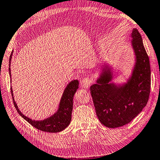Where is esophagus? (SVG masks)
I'll return each mask as SVG.
<instances>
[{"mask_svg":"<svg viewBox=\"0 0 160 160\" xmlns=\"http://www.w3.org/2000/svg\"><path fill=\"white\" fill-rule=\"evenodd\" d=\"M92 82V81L91 80V78H83L82 81H81V85H82V88H88L89 86L91 85Z\"/></svg>","mask_w":160,"mask_h":160,"instance_id":"esophagus-1","label":"esophagus"}]
</instances>
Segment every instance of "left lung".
I'll return each instance as SVG.
<instances>
[{"label":"left lung","instance_id":"obj_1","mask_svg":"<svg viewBox=\"0 0 160 160\" xmlns=\"http://www.w3.org/2000/svg\"><path fill=\"white\" fill-rule=\"evenodd\" d=\"M131 37L136 56L132 75L127 83H110L112 73L104 65L97 83L90 87L96 113L104 126L116 128L129 123L146 106L150 92L149 57L140 33L133 28Z\"/></svg>","mask_w":160,"mask_h":160}]
</instances>
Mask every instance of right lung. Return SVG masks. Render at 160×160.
Returning <instances> with one entry per match:
<instances>
[{
  "instance_id": "add662e5",
  "label": "right lung",
  "mask_w": 160,
  "mask_h": 160,
  "mask_svg": "<svg viewBox=\"0 0 160 160\" xmlns=\"http://www.w3.org/2000/svg\"><path fill=\"white\" fill-rule=\"evenodd\" d=\"M12 55V52L9 59V72L10 78V63ZM78 85H79L78 80H75L71 81L66 87L64 92L63 93L62 97L61 98L59 103V109L57 110V112H55L51 117L46 118L43 120H34L23 115L22 112L18 108V106H17L16 102L14 101V98L13 97V91L12 88L10 89L14 107H15L17 111L18 112L19 114L25 120H27L35 128L41 130L42 132L57 133L65 129L69 125V124L71 123L72 110V100H73V96L75 93L76 92L77 89L79 88Z\"/></svg>"
}]
</instances>
